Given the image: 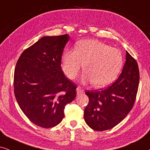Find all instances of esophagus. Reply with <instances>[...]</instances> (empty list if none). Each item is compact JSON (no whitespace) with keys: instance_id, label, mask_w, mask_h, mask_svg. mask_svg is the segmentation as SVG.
<instances>
[{"instance_id":"obj_1","label":"esophagus","mask_w":150,"mask_h":150,"mask_svg":"<svg viewBox=\"0 0 150 150\" xmlns=\"http://www.w3.org/2000/svg\"><path fill=\"white\" fill-rule=\"evenodd\" d=\"M76 91H77V94L83 93H84V90H83V89L81 88V87H79V86L77 87V89H76Z\"/></svg>"}]
</instances>
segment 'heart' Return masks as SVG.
<instances>
[{
    "label": "heart",
    "instance_id": "obj_1",
    "mask_svg": "<svg viewBox=\"0 0 150 150\" xmlns=\"http://www.w3.org/2000/svg\"><path fill=\"white\" fill-rule=\"evenodd\" d=\"M76 49L66 50L62 55V71L69 79L75 78L84 65V82L103 88L115 80L123 64L120 50L92 39L80 41Z\"/></svg>",
    "mask_w": 150,
    "mask_h": 150
}]
</instances>
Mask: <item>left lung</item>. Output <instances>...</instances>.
Wrapping results in <instances>:
<instances>
[{
  "label": "left lung",
  "instance_id": "1",
  "mask_svg": "<svg viewBox=\"0 0 150 150\" xmlns=\"http://www.w3.org/2000/svg\"><path fill=\"white\" fill-rule=\"evenodd\" d=\"M139 77L137 62L126 51L125 64L116 81L105 89L86 92L89 99L84 114L86 124L100 132L119 124L134 105Z\"/></svg>",
  "mask_w": 150,
  "mask_h": 150
}]
</instances>
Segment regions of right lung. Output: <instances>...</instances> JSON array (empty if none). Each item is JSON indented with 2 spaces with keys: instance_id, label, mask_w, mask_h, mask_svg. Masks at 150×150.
Wrapping results in <instances>:
<instances>
[{
  "instance_id": "obj_1",
  "label": "right lung",
  "mask_w": 150,
  "mask_h": 150,
  "mask_svg": "<svg viewBox=\"0 0 150 150\" xmlns=\"http://www.w3.org/2000/svg\"><path fill=\"white\" fill-rule=\"evenodd\" d=\"M68 35L43 37L25 50L14 75L15 98L24 114L43 128L57 125L67 104L76 97L77 86L62 70Z\"/></svg>"
}]
</instances>
